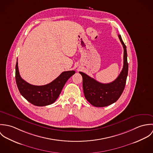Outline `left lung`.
Returning <instances> with one entry per match:
<instances>
[{
	"label": "left lung",
	"instance_id": "obj_1",
	"mask_svg": "<svg viewBox=\"0 0 153 153\" xmlns=\"http://www.w3.org/2000/svg\"><path fill=\"white\" fill-rule=\"evenodd\" d=\"M118 37L124 48V65L117 79L108 84H102L85 73L79 72L82 76V87L85 97L94 107H104L114 103L120 97L126 86L128 71L127 49L121 35H118Z\"/></svg>",
	"mask_w": 153,
	"mask_h": 153
}]
</instances>
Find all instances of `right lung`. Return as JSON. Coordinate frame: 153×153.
I'll use <instances>...</instances> for the list:
<instances>
[{
  "label": "right lung",
  "instance_id": "1",
  "mask_svg": "<svg viewBox=\"0 0 153 153\" xmlns=\"http://www.w3.org/2000/svg\"><path fill=\"white\" fill-rule=\"evenodd\" d=\"M15 69L16 82L21 94L30 103L39 107L53 104L58 98L68 79L75 73V71H64L51 83L36 86L22 79L19 74L18 62Z\"/></svg>",
  "mask_w": 153,
  "mask_h": 153
}]
</instances>
